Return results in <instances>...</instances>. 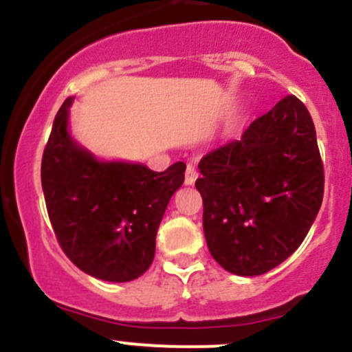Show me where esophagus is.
Masks as SVG:
<instances>
[{"label": "esophagus", "instance_id": "1", "mask_svg": "<svg viewBox=\"0 0 352 352\" xmlns=\"http://www.w3.org/2000/svg\"><path fill=\"white\" fill-rule=\"evenodd\" d=\"M197 177H198L197 168H195L193 164H188L186 173H184V183H186V184H193L195 181H197Z\"/></svg>", "mask_w": 352, "mask_h": 352}]
</instances>
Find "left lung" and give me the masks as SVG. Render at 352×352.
<instances>
[{"label": "left lung", "mask_w": 352, "mask_h": 352, "mask_svg": "<svg viewBox=\"0 0 352 352\" xmlns=\"http://www.w3.org/2000/svg\"><path fill=\"white\" fill-rule=\"evenodd\" d=\"M195 186L215 262L236 276H262L308 234L323 198L315 124L296 96L256 118L241 140L204 155Z\"/></svg>", "instance_id": "1"}]
</instances>
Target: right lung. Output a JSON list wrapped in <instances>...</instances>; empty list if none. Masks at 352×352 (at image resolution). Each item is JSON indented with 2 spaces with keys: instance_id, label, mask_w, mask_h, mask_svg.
Segmentation results:
<instances>
[{
  "instance_id": "right-lung-1",
  "label": "right lung",
  "mask_w": 352,
  "mask_h": 352,
  "mask_svg": "<svg viewBox=\"0 0 352 352\" xmlns=\"http://www.w3.org/2000/svg\"><path fill=\"white\" fill-rule=\"evenodd\" d=\"M59 107L43 154L47 214L65 255L89 276L128 283L151 267L166 207L184 181V162L166 171L100 162L72 140L68 109Z\"/></svg>"
}]
</instances>
